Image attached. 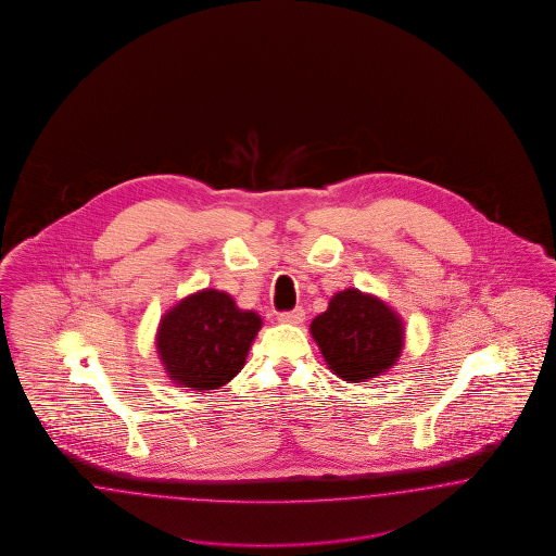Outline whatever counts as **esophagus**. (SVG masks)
Masks as SVG:
<instances>
[{"label":"esophagus","mask_w":556,"mask_h":556,"mask_svg":"<svg viewBox=\"0 0 556 556\" xmlns=\"http://www.w3.org/2000/svg\"><path fill=\"white\" fill-rule=\"evenodd\" d=\"M303 320H305V312L302 307H295V309L279 314V321H283V324H302Z\"/></svg>","instance_id":"obj_1"}]
</instances>
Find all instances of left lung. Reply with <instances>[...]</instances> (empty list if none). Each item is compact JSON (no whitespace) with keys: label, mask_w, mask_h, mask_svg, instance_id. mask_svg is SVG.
I'll return each instance as SVG.
<instances>
[{"label":"left lung","mask_w":556,"mask_h":556,"mask_svg":"<svg viewBox=\"0 0 556 556\" xmlns=\"http://www.w3.org/2000/svg\"><path fill=\"white\" fill-rule=\"evenodd\" d=\"M309 330L328 367L353 383L386 372L404 349V326L395 312L358 289L337 293Z\"/></svg>","instance_id":"obj_1"}]
</instances>
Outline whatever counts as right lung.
I'll return each mask as SVG.
<instances>
[{"mask_svg": "<svg viewBox=\"0 0 556 556\" xmlns=\"http://www.w3.org/2000/svg\"><path fill=\"white\" fill-rule=\"evenodd\" d=\"M261 324L254 312L238 309L228 293L205 289L163 316L156 349L177 386L218 389L244 367Z\"/></svg>", "mask_w": 556, "mask_h": 556, "instance_id": "1", "label": "right lung"}]
</instances>
